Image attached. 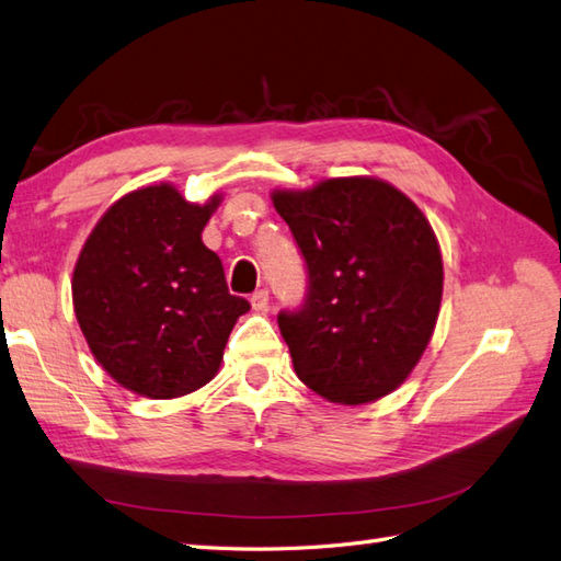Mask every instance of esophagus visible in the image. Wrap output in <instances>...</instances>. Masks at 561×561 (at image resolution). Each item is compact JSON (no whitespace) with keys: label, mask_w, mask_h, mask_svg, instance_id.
Wrapping results in <instances>:
<instances>
[{"label":"esophagus","mask_w":561,"mask_h":561,"mask_svg":"<svg viewBox=\"0 0 561 561\" xmlns=\"http://www.w3.org/2000/svg\"><path fill=\"white\" fill-rule=\"evenodd\" d=\"M250 301H252V309L254 311H266L268 309V293L266 290H256L250 297Z\"/></svg>","instance_id":"obj_1"}]
</instances>
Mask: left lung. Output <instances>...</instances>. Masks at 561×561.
I'll return each mask as SVG.
<instances>
[{"label":"left lung","mask_w":561,"mask_h":561,"mask_svg":"<svg viewBox=\"0 0 561 561\" xmlns=\"http://www.w3.org/2000/svg\"><path fill=\"white\" fill-rule=\"evenodd\" d=\"M271 201L309 268L305 309L280 313L295 373L318 397L363 405L413 373L444 295L436 233L403 191L377 176H335Z\"/></svg>","instance_id":"obj_1"}]
</instances>
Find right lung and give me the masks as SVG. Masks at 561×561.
<instances>
[{"instance_id": "right-lung-1", "label": "right lung", "mask_w": 561, "mask_h": 561, "mask_svg": "<svg viewBox=\"0 0 561 561\" xmlns=\"http://www.w3.org/2000/svg\"><path fill=\"white\" fill-rule=\"evenodd\" d=\"M188 203L170 181L117 198L72 268V307L99 366L146 399H179L221 368L248 299L229 293L203 229L221 205Z\"/></svg>"}]
</instances>
